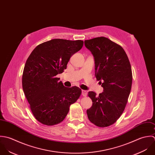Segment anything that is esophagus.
<instances>
[{
  "label": "esophagus",
  "instance_id": "obj_1",
  "mask_svg": "<svg viewBox=\"0 0 155 155\" xmlns=\"http://www.w3.org/2000/svg\"><path fill=\"white\" fill-rule=\"evenodd\" d=\"M87 91H84V90H82V95L83 96H87Z\"/></svg>",
  "mask_w": 155,
  "mask_h": 155
}]
</instances>
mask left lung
Segmentation results:
<instances>
[{
  "instance_id": "obj_1",
  "label": "left lung",
  "mask_w": 155,
  "mask_h": 155,
  "mask_svg": "<svg viewBox=\"0 0 155 155\" xmlns=\"http://www.w3.org/2000/svg\"><path fill=\"white\" fill-rule=\"evenodd\" d=\"M84 44L94 58L95 77L104 88L97 96L88 93L93 103L87 117L94 125L107 127L119 119L127 104L132 83L130 63L124 48L107 38L85 40Z\"/></svg>"
}]
</instances>
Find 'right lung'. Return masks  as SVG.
<instances>
[{"instance_id":"add662e5","label":"right lung","mask_w":155,"mask_h":155,"mask_svg":"<svg viewBox=\"0 0 155 155\" xmlns=\"http://www.w3.org/2000/svg\"><path fill=\"white\" fill-rule=\"evenodd\" d=\"M81 40L54 39L38 45L27 59L22 75L23 92L35 119L43 124H60L81 94L78 87H64L56 75L83 47Z\"/></svg>"}]
</instances>
